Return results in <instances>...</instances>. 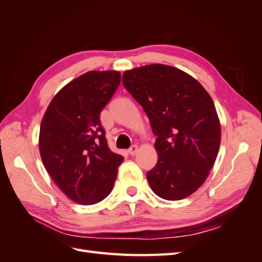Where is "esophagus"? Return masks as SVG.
Returning <instances> with one entry per match:
<instances>
[{
	"mask_svg": "<svg viewBox=\"0 0 262 262\" xmlns=\"http://www.w3.org/2000/svg\"><path fill=\"white\" fill-rule=\"evenodd\" d=\"M138 146L137 144H132V146L129 148V150H127V152H129L131 156H135L137 152H138Z\"/></svg>",
	"mask_w": 262,
	"mask_h": 262,
	"instance_id": "1",
	"label": "esophagus"
}]
</instances>
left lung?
<instances>
[{
	"label": "left lung",
	"instance_id": "obj_1",
	"mask_svg": "<svg viewBox=\"0 0 262 262\" xmlns=\"http://www.w3.org/2000/svg\"><path fill=\"white\" fill-rule=\"evenodd\" d=\"M126 91L148 115L158 161L147 172L156 195L178 201L208 176L219 152L221 125L210 94L178 68L152 63L124 72Z\"/></svg>",
	"mask_w": 262,
	"mask_h": 262
}]
</instances>
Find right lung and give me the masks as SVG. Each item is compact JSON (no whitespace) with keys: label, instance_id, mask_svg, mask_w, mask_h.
Wrapping results in <instances>:
<instances>
[{"label":"right lung","instance_id":"obj_1","mask_svg":"<svg viewBox=\"0 0 262 262\" xmlns=\"http://www.w3.org/2000/svg\"><path fill=\"white\" fill-rule=\"evenodd\" d=\"M120 83L119 72L85 73L57 93L40 125L43 166L58 187L78 204L105 199L124 159L110 150L100 120Z\"/></svg>","mask_w":262,"mask_h":262}]
</instances>
